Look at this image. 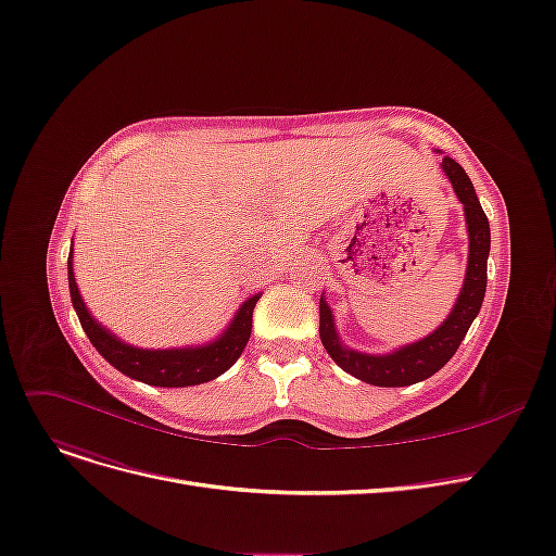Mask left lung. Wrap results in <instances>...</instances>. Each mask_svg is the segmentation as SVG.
Wrapping results in <instances>:
<instances>
[{"mask_svg":"<svg viewBox=\"0 0 556 556\" xmlns=\"http://www.w3.org/2000/svg\"><path fill=\"white\" fill-rule=\"evenodd\" d=\"M444 175L448 177L457 200L465 208L467 235H469V257L463 290L455 299L453 311L439 327L412 344L387 352V354H368L348 348L338 336L336 317L327 296L321 292L319 299V338L324 350L338 363V366L352 377L366 381L372 387H409L416 381L432 377L442 370L451 356L460 348L471 321L483 305L485 287H488V255H490V223L483 212L481 202L476 198L473 184L467 172L453 159L444 156L442 161Z\"/></svg>","mask_w":556,"mask_h":556,"instance_id":"8db88e82","label":"left lung"}]
</instances>
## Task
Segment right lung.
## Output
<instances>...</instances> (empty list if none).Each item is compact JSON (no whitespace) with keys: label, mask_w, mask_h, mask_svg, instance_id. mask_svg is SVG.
Returning <instances> with one entry per match:
<instances>
[{"label":"right lung","mask_w":556,"mask_h":556,"mask_svg":"<svg viewBox=\"0 0 556 556\" xmlns=\"http://www.w3.org/2000/svg\"><path fill=\"white\" fill-rule=\"evenodd\" d=\"M68 290L73 308L78 313V319L87 338L99 354L130 379H138L149 387H165V389H181V387H198L204 381H212L227 372L241 356L248 338L253 329V311L262 294H253L245 299L235 317L229 319L223 333L204 344H190V348H172V350H144L136 344L124 342L105 329L101 321H96L89 313L87 303L80 296L78 282L73 274V245L68 255Z\"/></svg>","instance_id":"obj_1"}]
</instances>
